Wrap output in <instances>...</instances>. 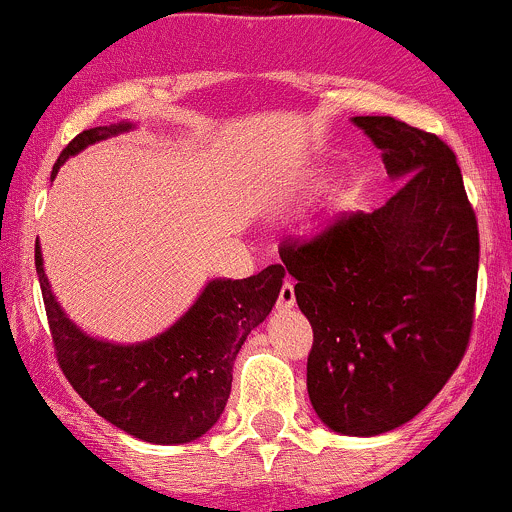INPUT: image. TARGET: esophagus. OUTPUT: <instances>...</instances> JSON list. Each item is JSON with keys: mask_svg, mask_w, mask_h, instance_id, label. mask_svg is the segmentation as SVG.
I'll return each mask as SVG.
<instances>
[{"mask_svg": "<svg viewBox=\"0 0 512 512\" xmlns=\"http://www.w3.org/2000/svg\"><path fill=\"white\" fill-rule=\"evenodd\" d=\"M292 307H294V285L292 282H285L280 289V297H277V309L285 312V309H292Z\"/></svg>", "mask_w": 512, "mask_h": 512, "instance_id": "esophagus-1", "label": "esophagus"}]
</instances>
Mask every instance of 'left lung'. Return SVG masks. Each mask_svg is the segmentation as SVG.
<instances>
[{"label":"left lung","mask_w":512,"mask_h":512,"mask_svg":"<svg viewBox=\"0 0 512 512\" xmlns=\"http://www.w3.org/2000/svg\"><path fill=\"white\" fill-rule=\"evenodd\" d=\"M399 190L282 245L314 329L307 391L342 436H379L421 414L468 347L478 223L451 148L391 116H354Z\"/></svg>","instance_id":"8db88e82"}]
</instances>
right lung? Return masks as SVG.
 I'll list each match as a JSON object with an SVG mask.
<instances>
[{
    "instance_id": "right-lung-1",
    "label": "right lung",
    "mask_w": 512,
    "mask_h": 512,
    "mask_svg": "<svg viewBox=\"0 0 512 512\" xmlns=\"http://www.w3.org/2000/svg\"><path fill=\"white\" fill-rule=\"evenodd\" d=\"M121 121L79 133L61 151V165L98 141L133 131ZM36 275L56 359L81 399L128 436L158 446L190 443L223 416L232 386V364L247 334L260 327L280 297L285 267L270 265L247 280L215 277L188 312L146 342L118 344L86 334L51 292L36 242Z\"/></svg>"
}]
</instances>
